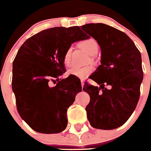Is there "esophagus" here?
Masks as SVG:
<instances>
[{
	"label": "esophagus",
	"instance_id": "esophagus-1",
	"mask_svg": "<svg viewBox=\"0 0 151 151\" xmlns=\"http://www.w3.org/2000/svg\"><path fill=\"white\" fill-rule=\"evenodd\" d=\"M81 82H82V87L83 88L84 84H85V81H84V80H82V81H81Z\"/></svg>",
	"mask_w": 151,
	"mask_h": 151
}]
</instances>
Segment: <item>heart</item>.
I'll return each mask as SVG.
<instances>
[{
  "label": "heart",
  "mask_w": 151,
  "mask_h": 151,
  "mask_svg": "<svg viewBox=\"0 0 151 151\" xmlns=\"http://www.w3.org/2000/svg\"><path fill=\"white\" fill-rule=\"evenodd\" d=\"M78 47L83 49L85 52L91 56H94L99 51V45L97 41L93 38H87L82 40L78 43ZM71 54L72 48L69 47L64 53L63 55V63L66 66H69L70 65L71 61ZM91 61H94V58L92 57ZM93 72V68L91 66H85V67H72L68 70V74L73 75L75 76L78 77L80 78H85L89 76Z\"/></svg>",
  "instance_id": "heart-1"
}]
</instances>
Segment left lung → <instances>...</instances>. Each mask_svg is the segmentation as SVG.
<instances>
[{
  "instance_id": "8db88e82",
  "label": "left lung",
  "mask_w": 151,
  "mask_h": 151,
  "mask_svg": "<svg viewBox=\"0 0 151 151\" xmlns=\"http://www.w3.org/2000/svg\"><path fill=\"white\" fill-rule=\"evenodd\" d=\"M82 29L101 49V65L91 76L100 87L88 82L83 87L90 96L85 107L88 119L95 129H116L129 119L138 104L143 80L141 53L127 35L112 26L90 23Z\"/></svg>"
}]
</instances>
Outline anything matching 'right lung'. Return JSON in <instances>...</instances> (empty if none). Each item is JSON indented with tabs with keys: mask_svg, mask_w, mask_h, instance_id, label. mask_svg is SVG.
<instances>
[{
	"mask_svg": "<svg viewBox=\"0 0 151 151\" xmlns=\"http://www.w3.org/2000/svg\"><path fill=\"white\" fill-rule=\"evenodd\" d=\"M88 38L78 26L54 27L34 35L19 49L12 88L19 114L33 130L54 134L66 128L67 109L82 85L75 76L59 78L66 72L63 58L75 41Z\"/></svg>",
	"mask_w": 151,
	"mask_h": 151,
	"instance_id": "add662e5",
	"label": "right lung"
}]
</instances>
